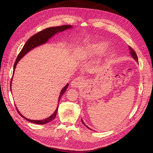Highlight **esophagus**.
Segmentation results:
<instances>
[{
    "instance_id": "obj_1",
    "label": "esophagus",
    "mask_w": 153,
    "mask_h": 153,
    "mask_svg": "<svg viewBox=\"0 0 153 153\" xmlns=\"http://www.w3.org/2000/svg\"><path fill=\"white\" fill-rule=\"evenodd\" d=\"M83 82V79L81 77H78L73 80L71 82V85L73 88H78Z\"/></svg>"
}]
</instances>
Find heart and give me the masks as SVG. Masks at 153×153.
Listing matches in <instances>:
<instances>
[{
  "label": "heart",
  "mask_w": 153,
  "mask_h": 153,
  "mask_svg": "<svg viewBox=\"0 0 153 153\" xmlns=\"http://www.w3.org/2000/svg\"><path fill=\"white\" fill-rule=\"evenodd\" d=\"M109 43L107 42L101 41L94 43H91L88 45L83 47L81 50V52L85 54H101L103 53L108 47ZM114 53V51H111V53Z\"/></svg>",
  "instance_id": "1"
}]
</instances>
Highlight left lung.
Wrapping results in <instances>:
<instances>
[{
	"instance_id": "1",
	"label": "left lung",
	"mask_w": 153,
	"mask_h": 153,
	"mask_svg": "<svg viewBox=\"0 0 153 153\" xmlns=\"http://www.w3.org/2000/svg\"><path fill=\"white\" fill-rule=\"evenodd\" d=\"M129 50H130V54H131V56L133 57V59H134V60L137 62H138V58H137V54H136V52H135V51L131 47H129ZM82 120V122L83 123V124L85 126H86L87 128H89V129H90L89 127H88L85 124V123L83 122V121L82 120V119L81 120Z\"/></svg>"
}]
</instances>
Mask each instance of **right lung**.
I'll list each match as a JSON object with an SVG mask.
<instances>
[{"label": "right lung", "mask_w": 153, "mask_h": 153, "mask_svg": "<svg viewBox=\"0 0 153 153\" xmlns=\"http://www.w3.org/2000/svg\"><path fill=\"white\" fill-rule=\"evenodd\" d=\"M70 28H72V26L70 25H63V26H59V27H50V28H46L45 30H43L41 31H39V33L35 34L34 35H33V36H31L27 41V42L25 43V44L24 45V47L22 48V50L20 51V53L19 54L16 60V62L14 63V68H13V76L14 75V71H15V68H16V65L18 63V62L27 53H28L30 50H33V48L38 47V46H40L42 44H44V43H45L49 39H50L52 36H53L54 34H57V33H59V32H62V31H63L65 30H68V29H70ZM13 79V77L11 78V83H10V90H11V82H12V79ZM68 83H67L66 85H65L63 88H62L61 92H60V94L59 95V100H58V102H59L60 101V99L61 98V97L63 96V94L65 93V91H66L68 86ZM16 109H17V111L18 112V113L23 118H24L25 119H26L27 120H28V122H32V123H36V124H39V125H43V124H45V123H47L50 122H51V120H53V119H55L56 116V114H57V110H58V108H59V106H57V108L56 110H55V111L54 112V113L51 116H50L49 117L45 119H43V120H30L26 117H25L24 116H23L22 115L19 111L17 110V107L16 106Z\"/></svg>", "instance_id": "right-lung-1"}]
</instances>
